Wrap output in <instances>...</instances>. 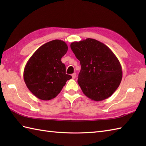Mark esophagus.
Masks as SVG:
<instances>
[{
  "instance_id": "esophagus-1",
  "label": "esophagus",
  "mask_w": 146,
  "mask_h": 146,
  "mask_svg": "<svg viewBox=\"0 0 146 146\" xmlns=\"http://www.w3.org/2000/svg\"><path fill=\"white\" fill-rule=\"evenodd\" d=\"M72 78L74 79V78H76V73H73V74H72Z\"/></svg>"
}]
</instances>
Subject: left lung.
I'll list each match as a JSON object with an SVG mask.
<instances>
[{
    "label": "left lung",
    "instance_id": "1",
    "mask_svg": "<svg viewBox=\"0 0 146 146\" xmlns=\"http://www.w3.org/2000/svg\"><path fill=\"white\" fill-rule=\"evenodd\" d=\"M81 64L78 83L83 94L94 101L110 97L122 78L120 62L107 46L87 38L70 44Z\"/></svg>",
    "mask_w": 146,
    "mask_h": 146
}]
</instances>
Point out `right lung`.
<instances>
[{"label":"right lung","mask_w":146,"mask_h":146,"mask_svg":"<svg viewBox=\"0 0 146 146\" xmlns=\"http://www.w3.org/2000/svg\"><path fill=\"white\" fill-rule=\"evenodd\" d=\"M68 46L61 40L45 43L27 61L24 70L27 87L37 98L49 100L60 94L67 80L72 77L66 74L61 58L66 53Z\"/></svg>","instance_id":"1"}]
</instances>
